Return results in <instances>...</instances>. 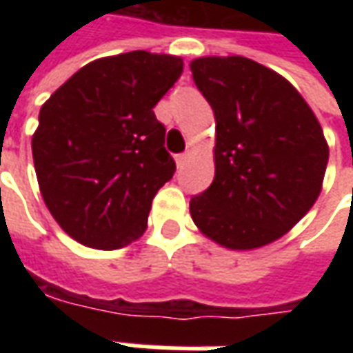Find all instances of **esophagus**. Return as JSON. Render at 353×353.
Listing matches in <instances>:
<instances>
[{
  "label": "esophagus",
  "mask_w": 353,
  "mask_h": 353,
  "mask_svg": "<svg viewBox=\"0 0 353 353\" xmlns=\"http://www.w3.org/2000/svg\"><path fill=\"white\" fill-rule=\"evenodd\" d=\"M189 157H191V154H189V153H181V154H177V157H176V164H177V168H183L185 164H187V161H189Z\"/></svg>",
  "instance_id": "esophagus-1"
}]
</instances>
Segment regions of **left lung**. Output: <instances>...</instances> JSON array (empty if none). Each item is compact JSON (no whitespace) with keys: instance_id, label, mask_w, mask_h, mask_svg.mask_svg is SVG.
I'll return each instance as SVG.
<instances>
[{"instance_id":"obj_1","label":"left lung","mask_w":353,"mask_h":353,"mask_svg":"<svg viewBox=\"0 0 353 353\" xmlns=\"http://www.w3.org/2000/svg\"><path fill=\"white\" fill-rule=\"evenodd\" d=\"M192 79L215 115L214 183L189 202L199 230L229 250L272 244L318 200L329 145L301 92L244 57H202Z\"/></svg>"}]
</instances>
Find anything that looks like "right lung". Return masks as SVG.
<instances>
[{
  "mask_svg": "<svg viewBox=\"0 0 353 353\" xmlns=\"http://www.w3.org/2000/svg\"><path fill=\"white\" fill-rule=\"evenodd\" d=\"M181 72L174 54L98 58L41 105L32 138L39 191L79 244L119 250L145 232L154 194L176 172L153 108Z\"/></svg>",
  "mask_w": 353,
  "mask_h": 353,
  "instance_id": "add662e5",
  "label": "right lung"
}]
</instances>
